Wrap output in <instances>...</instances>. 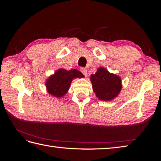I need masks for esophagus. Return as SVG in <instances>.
<instances>
[{
	"instance_id": "34e87169",
	"label": "esophagus",
	"mask_w": 161,
	"mask_h": 161,
	"mask_svg": "<svg viewBox=\"0 0 161 161\" xmlns=\"http://www.w3.org/2000/svg\"><path fill=\"white\" fill-rule=\"evenodd\" d=\"M80 72H81L82 73V74H83L85 76H87V70H86V69H84V68H81V69H80Z\"/></svg>"
}]
</instances>
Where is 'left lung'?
I'll list each match as a JSON object with an SVG mask.
<instances>
[{"label": "left lung", "mask_w": 161, "mask_h": 161, "mask_svg": "<svg viewBox=\"0 0 161 161\" xmlns=\"http://www.w3.org/2000/svg\"><path fill=\"white\" fill-rule=\"evenodd\" d=\"M90 79L92 90L97 97L101 101L113 100L118 97L121 90V78L110 73L103 67L99 68L95 75H91Z\"/></svg>", "instance_id": "left-lung-1"}]
</instances>
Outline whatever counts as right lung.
Segmentation results:
<instances>
[{
	"label": "right lung",
	"mask_w": 161,
	"mask_h": 161,
	"mask_svg": "<svg viewBox=\"0 0 161 161\" xmlns=\"http://www.w3.org/2000/svg\"><path fill=\"white\" fill-rule=\"evenodd\" d=\"M83 77L84 75L76 69H59L46 80L47 91L51 95L60 98L67 93L73 79Z\"/></svg>",
	"instance_id": "1"
}]
</instances>
